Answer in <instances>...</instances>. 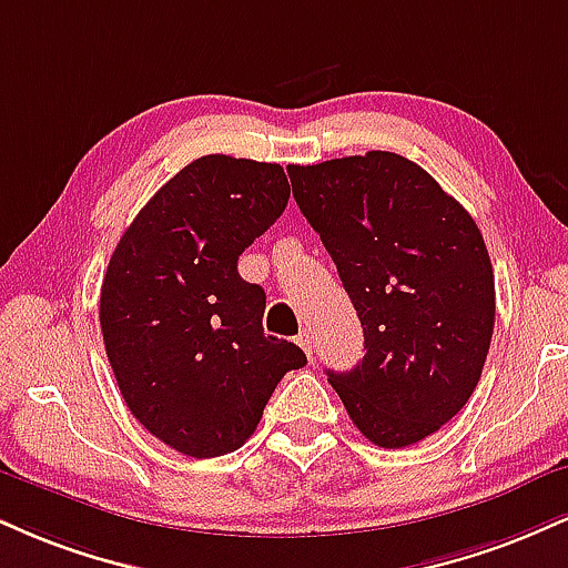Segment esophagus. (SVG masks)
<instances>
[{"label": "esophagus", "instance_id": "34e87169", "mask_svg": "<svg viewBox=\"0 0 568 568\" xmlns=\"http://www.w3.org/2000/svg\"><path fill=\"white\" fill-rule=\"evenodd\" d=\"M296 344L302 346V349L306 352V357H312V349H314V338H312V333H310V331H302V333H298Z\"/></svg>", "mask_w": 568, "mask_h": 568}]
</instances>
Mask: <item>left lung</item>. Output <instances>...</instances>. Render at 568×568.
<instances>
[{"label": "left lung", "instance_id": "8db88e82", "mask_svg": "<svg viewBox=\"0 0 568 568\" xmlns=\"http://www.w3.org/2000/svg\"><path fill=\"white\" fill-rule=\"evenodd\" d=\"M288 174L365 333L359 365L327 381L378 447L426 439L460 413L487 362L495 275L479 227L426 169L386 150Z\"/></svg>", "mask_w": 568, "mask_h": 568}]
</instances>
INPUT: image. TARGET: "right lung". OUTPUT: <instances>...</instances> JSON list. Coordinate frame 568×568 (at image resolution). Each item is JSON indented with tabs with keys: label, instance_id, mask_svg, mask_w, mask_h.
<instances>
[{
	"label": "right lung",
	"instance_id": "1",
	"mask_svg": "<svg viewBox=\"0 0 568 568\" xmlns=\"http://www.w3.org/2000/svg\"><path fill=\"white\" fill-rule=\"evenodd\" d=\"M280 163L203 155L134 216L100 291V327L126 407L155 439L219 457L256 432L288 371L291 341L266 336L264 288L237 256L288 206Z\"/></svg>",
	"mask_w": 568,
	"mask_h": 568
}]
</instances>
